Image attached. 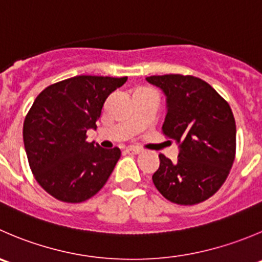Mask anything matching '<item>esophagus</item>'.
I'll use <instances>...</instances> for the list:
<instances>
[{
	"label": "esophagus",
	"mask_w": 262,
	"mask_h": 262,
	"mask_svg": "<svg viewBox=\"0 0 262 262\" xmlns=\"http://www.w3.org/2000/svg\"><path fill=\"white\" fill-rule=\"evenodd\" d=\"M126 154H130V155H138L141 154L142 149L139 148V147H128V148L125 149Z\"/></svg>",
	"instance_id": "34e87169"
}]
</instances>
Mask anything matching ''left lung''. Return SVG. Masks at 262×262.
I'll return each mask as SVG.
<instances>
[{
    "label": "left lung",
    "mask_w": 262,
    "mask_h": 262,
    "mask_svg": "<svg viewBox=\"0 0 262 262\" xmlns=\"http://www.w3.org/2000/svg\"><path fill=\"white\" fill-rule=\"evenodd\" d=\"M166 95L162 132L179 143L178 160L159 155L155 187L177 205H197L220 189L235 159V120L229 103L205 80L193 75L146 78Z\"/></svg>",
    "instance_id": "obj_1"
}]
</instances>
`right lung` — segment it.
Instances as JSON below:
<instances>
[{
  "mask_svg": "<svg viewBox=\"0 0 262 262\" xmlns=\"http://www.w3.org/2000/svg\"><path fill=\"white\" fill-rule=\"evenodd\" d=\"M126 79L78 75L61 80L45 88L28 111L23 138L30 170L58 201H87L107 182L121 152L87 142V130L97 128L106 98Z\"/></svg>",
  "mask_w": 262,
  "mask_h": 262,
  "instance_id": "obj_1",
  "label": "right lung"
}]
</instances>
